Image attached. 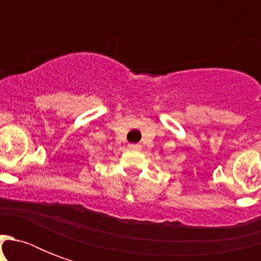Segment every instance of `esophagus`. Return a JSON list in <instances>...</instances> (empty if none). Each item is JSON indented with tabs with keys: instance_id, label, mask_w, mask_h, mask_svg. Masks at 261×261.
Returning <instances> with one entry per match:
<instances>
[{
	"instance_id": "obj_1",
	"label": "esophagus",
	"mask_w": 261,
	"mask_h": 261,
	"mask_svg": "<svg viewBox=\"0 0 261 261\" xmlns=\"http://www.w3.org/2000/svg\"><path fill=\"white\" fill-rule=\"evenodd\" d=\"M128 147H130L131 150H141V145L139 143H130Z\"/></svg>"
}]
</instances>
